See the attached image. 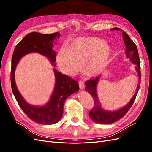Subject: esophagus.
I'll return each mask as SVG.
<instances>
[{"mask_svg": "<svg viewBox=\"0 0 152 152\" xmlns=\"http://www.w3.org/2000/svg\"><path fill=\"white\" fill-rule=\"evenodd\" d=\"M79 87H80V89H82L84 88V84L83 82L80 81L79 82Z\"/></svg>", "mask_w": 152, "mask_h": 152, "instance_id": "esophagus-1", "label": "esophagus"}]
</instances>
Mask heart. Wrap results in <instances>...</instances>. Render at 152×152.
<instances>
[{
	"instance_id": "obj_1",
	"label": "heart",
	"mask_w": 152,
	"mask_h": 152,
	"mask_svg": "<svg viewBox=\"0 0 152 152\" xmlns=\"http://www.w3.org/2000/svg\"><path fill=\"white\" fill-rule=\"evenodd\" d=\"M112 54V48L102 39L80 37L59 50L56 63L63 73L73 76L79 72L82 65L88 77H96L107 67Z\"/></svg>"
}]
</instances>
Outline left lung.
Masks as SVG:
<instances>
[{
	"instance_id": "8db88e82",
	"label": "left lung",
	"mask_w": 152,
	"mask_h": 152,
	"mask_svg": "<svg viewBox=\"0 0 152 152\" xmlns=\"http://www.w3.org/2000/svg\"><path fill=\"white\" fill-rule=\"evenodd\" d=\"M111 30H119L121 28H113L110 29ZM122 31V37L124 44L126 45V53L127 58H129L130 60L132 61V63L136 64V70L138 74V84L136 87V92L133 96L132 99L130 100L125 107L119 109L115 111H108V110H104L101 104L98 99V93H97V85L99 79L100 75L94 79L88 80L86 82V87L85 90L88 92L91 95L92 98L94 99V107L89 112V115L90 118L94 122L102 124H110L113 123L118 121L119 119L122 118L127 112L129 110L132 105L134 103L137 93L140 87V82H141V71L140 69V58L139 54L137 52V49L136 44L132 40H131L129 36L125 31L122 30H121Z\"/></svg>"
}]
</instances>
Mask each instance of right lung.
Instances as JSON below:
<instances>
[{
    "mask_svg": "<svg viewBox=\"0 0 152 152\" xmlns=\"http://www.w3.org/2000/svg\"><path fill=\"white\" fill-rule=\"evenodd\" d=\"M59 32L52 34L31 32L16 45L12 56L11 82L13 94L26 115L31 121L40 124L51 125L59 121L63 115V106L66 99L79 89L78 82L54 70L56 80L53 94L46 104L37 107L25 102L18 91L15 79V69L21 58L31 53H37L47 57L55 66L56 53L53 50V42L56 39H59Z\"/></svg>",
    "mask_w": 152,
    "mask_h": 152,
    "instance_id": "obj_1",
    "label": "right lung"
}]
</instances>
